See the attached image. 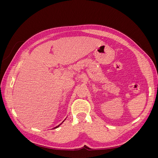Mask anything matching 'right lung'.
<instances>
[{
    "label": "right lung",
    "instance_id": "add662e5",
    "mask_svg": "<svg viewBox=\"0 0 158 158\" xmlns=\"http://www.w3.org/2000/svg\"><path fill=\"white\" fill-rule=\"evenodd\" d=\"M63 122H64V121H63ZM61 124H62V123H61ZM61 124H60V125H58V126H57V127H55V128H58V127H59V126H60V125H61Z\"/></svg>",
    "mask_w": 158,
    "mask_h": 158
}]
</instances>
